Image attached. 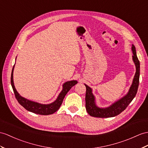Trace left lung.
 Returning a JSON list of instances; mask_svg holds the SVG:
<instances>
[{"mask_svg": "<svg viewBox=\"0 0 148 148\" xmlns=\"http://www.w3.org/2000/svg\"><path fill=\"white\" fill-rule=\"evenodd\" d=\"M132 51L133 53L132 59L136 67V72L129 91L127 94L124 96L123 98L115 102L109 107L103 108V109L99 108L95 106V98L92 93V89L88 86L85 84L86 86L85 107L86 110L90 116L100 118L116 116L117 115L120 114L122 112H123L127 107L129 104L132 102L133 99L135 97L137 92H138L139 83L140 63L138 57H137L136 48L134 45L132 46Z\"/></svg>", "mask_w": 148, "mask_h": 148, "instance_id": "left-lung-1", "label": "left lung"}]
</instances>
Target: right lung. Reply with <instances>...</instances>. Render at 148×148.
I'll return each mask as SVG.
<instances>
[{"mask_svg":"<svg viewBox=\"0 0 148 148\" xmlns=\"http://www.w3.org/2000/svg\"><path fill=\"white\" fill-rule=\"evenodd\" d=\"M13 66L12 73H11V78H10V82H11V85L13 89V91L15 95L16 98L21 106H22L24 109H26L27 110L31 112L36 114L39 115H49L53 114L59 109L61 105L62 104L63 100L64 98V97L66 95L68 92L70 90L72 86H73L77 84V81L76 80H72L70 82H66L64 83L63 85V90L60 93L59 96L58 97L57 99L55 102L50 103V104H41L37 102H32L29 100L27 99H26L23 98V97H21L18 92L16 91L15 88V86L14 85L13 82V70H14Z\"/></svg>","mask_w":148,"mask_h":148,"instance_id":"1","label":"right lung"}]
</instances>
